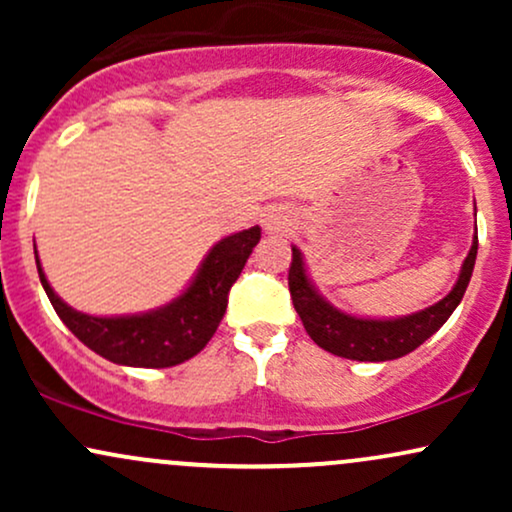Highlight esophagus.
<instances>
[{
	"instance_id": "1",
	"label": "esophagus",
	"mask_w": 512,
	"mask_h": 512,
	"mask_svg": "<svg viewBox=\"0 0 512 512\" xmlns=\"http://www.w3.org/2000/svg\"><path fill=\"white\" fill-rule=\"evenodd\" d=\"M286 226H289V216L281 209H269L267 214L262 216V228L267 233H284Z\"/></svg>"
}]
</instances>
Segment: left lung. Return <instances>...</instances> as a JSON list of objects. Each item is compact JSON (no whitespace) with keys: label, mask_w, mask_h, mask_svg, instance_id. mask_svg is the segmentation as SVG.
Segmentation results:
<instances>
[{"label":"left lung","mask_w":512,"mask_h":512,"mask_svg":"<svg viewBox=\"0 0 512 512\" xmlns=\"http://www.w3.org/2000/svg\"><path fill=\"white\" fill-rule=\"evenodd\" d=\"M477 248L479 240L474 236L472 250L464 257L457 284L452 286V291L443 301L404 317L370 320V317L342 313L330 301H325L317 293L308 272H305L301 250L293 245V260L289 267V291L293 308H296L298 317L303 320V327L310 334V339L325 351H330V354L351 358V361H392V358L407 356L409 351L424 344L431 334H436L445 325L452 310L460 305L469 279H472Z\"/></svg>","instance_id":"1"}]
</instances>
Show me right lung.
<instances>
[{
    "label": "right lung",
    "instance_id": "add662e5",
    "mask_svg": "<svg viewBox=\"0 0 512 512\" xmlns=\"http://www.w3.org/2000/svg\"><path fill=\"white\" fill-rule=\"evenodd\" d=\"M260 236V226H252L219 240L204 257L192 284L175 301L139 315L96 317L79 313L52 291L38 255L35 264L55 313L88 349L117 366L170 368L197 356L214 337L226 313L228 291L243 272L252 248L260 243Z\"/></svg>",
    "mask_w": 512,
    "mask_h": 512
}]
</instances>
